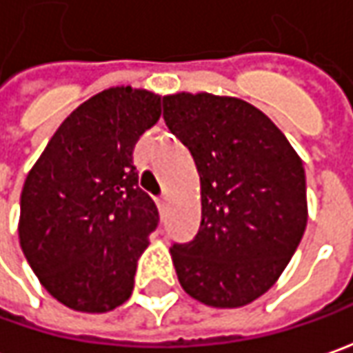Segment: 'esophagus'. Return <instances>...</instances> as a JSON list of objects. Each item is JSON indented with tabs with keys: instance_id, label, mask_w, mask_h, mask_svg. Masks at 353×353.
I'll use <instances>...</instances> for the list:
<instances>
[{
	"instance_id": "obj_1",
	"label": "esophagus",
	"mask_w": 353,
	"mask_h": 353,
	"mask_svg": "<svg viewBox=\"0 0 353 353\" xmlns=\"http://www.w3.org/2000/svg\"><path fill=\"white\" fill-rule=\"evenodd\" d=\"M156 205H158V209H160V211H165V207H168V197H165V195L158 197V199H156Z\"/></svg>"
}]
</instances>
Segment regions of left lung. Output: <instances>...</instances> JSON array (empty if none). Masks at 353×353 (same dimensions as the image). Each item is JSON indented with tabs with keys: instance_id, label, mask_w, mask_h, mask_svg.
<instances>
[{
	"instance_id": "obj_1",
	"label": "left lung",
	"mask_w": 353,
	"mask_h": 353,
	"mask_svg": "<svg viewBox=\"0 0 353 353\" xmlns=\"http://www.w3.org/2000/svg\"><path fill=\"white\" fill-rule=\"evenodd\" d=\"M168 128L189 148L201 181V226L170 248L189 297L238 309L270 291L307 228L301 156L244 99L207 92L164 95Z\"/></svg>"
}]
</instances>
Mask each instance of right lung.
<instances>
[{"instance_id":"obj_1","label":"right lung","mask_w":353,"mask_h":353,"mask_svg":"<svg viewBox=\"0 0 353 353\" xmlns=\"http://www.w3.org/2000/svg\"><path fill=\"white\" fill-rule=\"evenodd\" d=\"M162 95L115 85L76 107L27 174L19 244L41 285L68 309L109 312L134 287L158 225L139 188L137 140L162 115Z\"/></svg>"}]
</instances>
